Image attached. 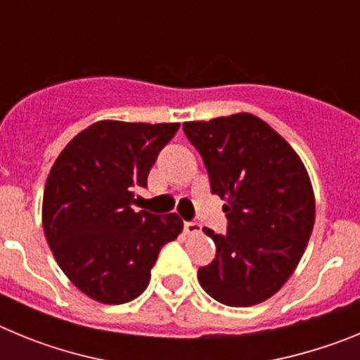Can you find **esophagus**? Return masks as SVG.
Returning a JSON list of instances; mask_svg holds the SVG:
<instances>
[{"mask_svg": "<svg viewBox=\"0 0 360 360\" xmlns=\"http://www.w3.org/2000/svg\"><path fill=\"white\" fill-rule=\"evenodd\" d=\"M184 231H186L187 234H200V232H202V225L196 224V221H186V224H184Z\"/></svg>", "mask_w": 360, "mask_h": 360, "instance_id": "34e87169", "label": "esophagus"}]
</instances>
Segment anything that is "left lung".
Instances as JSON below:
<instances>
[{
    "label": "left lung",
    "instance_id": "8db88e82",
    "mask_svg": "<svg viewBox=\"0 0 360 360\" xmlns=\"http://www.w3.org/2000/svg\"><path fill=\"white\" fill-rule=\"evenodd\" d=\"M184 133L202 155L212 195L227 202V232L203 229L216 257L198 270L200 285L227 307L263 303L292 276L316 221L303 162L250 113L184 122Z\"/></svg>",
    "mask_w": 360,
    "mask_h": 360
}]
</instances>
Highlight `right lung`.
<instances>
[{
    "instance_id": "obj_1",
    "label": "right lung",
    "mask_w": 360,
    "mask_h": 360,
    "mask_svg": "<svg viewBox=\"0 0 360 360\" xmlns=\"http://www.w3.org/2000/svg\"><path fill=\"white\" fill-rule=\"evenodd\" d=\"M180 124L98 120L53 162L43 195V229L56 262L88 297L122 304L139 297L180 216L133 211L158 153Z\"/></svg>"
}]
</instances>
